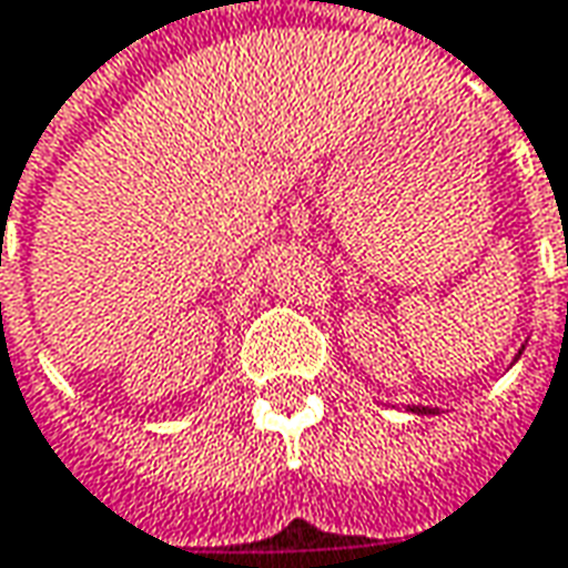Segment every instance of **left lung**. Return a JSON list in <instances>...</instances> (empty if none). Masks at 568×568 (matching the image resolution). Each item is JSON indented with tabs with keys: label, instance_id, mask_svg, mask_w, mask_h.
Listing matches in <instances>:
<instances>
[{
	"label": "left lung",
	"instance_id": "obj_1",
	"mask_svg": "<svg viewBox=\"0 0 568 568\" xmlns=\"http://www.w3.org/2000/svg\"><path fill=\"white\" fill-rule=\"evenodd\" d=\"M415 412H424V408H415Z\"/></svg>",
	"mask_w": 568,
	"mask_h": 568
}]
</instances>
